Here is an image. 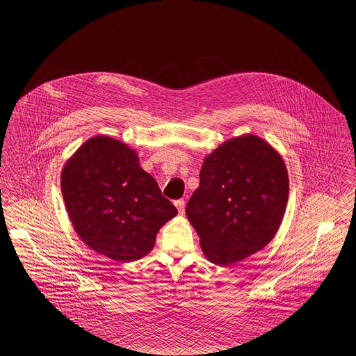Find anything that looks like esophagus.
Wrapping results in <instances>:
<instances>
[{"instance_id": "1", "label": "esophagus", "mask_w": 356, "mask_h": 356, "mask_svg": "<svg viewBox=\"0 0 356 356\" xmlns=\"http://www.w3.org/2000/svg\"><path fill=\"white\" fill-rule=\"evenodd\" d=\"M174 204H175V207L178 208V212H179L181 215H184V212H185V202L181 199V200H177Z\"/></svg>"}]
</instances>
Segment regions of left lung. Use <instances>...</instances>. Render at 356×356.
Returning <instances> with one entry per match:
<instances>
[{
    "mask_svg": "<svg viewBox=\"0 0 356 356\" xmlns=\"http://www.w3.org/2000/svg\"><path fill=\"white\" fill-rule=\"evenodd\" d=\"M289 196L281 154L254 134L230 138L204 159L200 185L186 216L205 257L230 266L264 248L275 236Z\"/></svg>",
    "mask_w": 356,
    "mask_h": 356,
    "instance_id": "1",
    "label": "left lung"
}]
</instances>
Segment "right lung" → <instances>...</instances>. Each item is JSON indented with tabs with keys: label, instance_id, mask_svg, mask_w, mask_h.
<instances>
[{
	"label": "right lung",
	"instance_id": "obj_1",
	"mask_svg": "<svg viewBox=\"0 0 356 356\" xmlns=\"http://www.w3.org/2000/svg\"><path fill=\"white\" fill-rule=\"evenodd\" d=\"M60 181L76 234L113 261L149 254L160 227L178 213L141 168L137 152L108 136L83 143L64 164Z\"/></svg>",
	"mask_w": 356,
	"mask_h": 356
}]
</instances>
